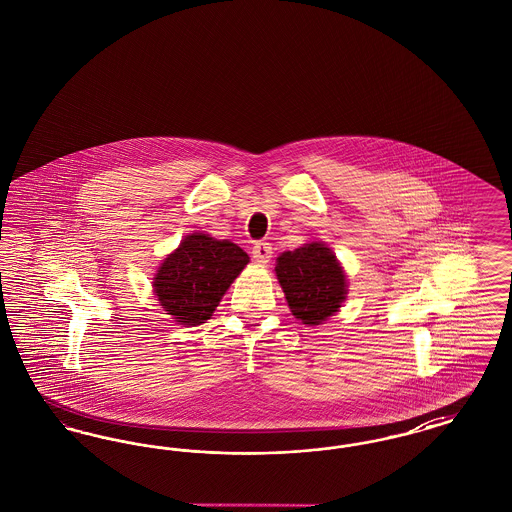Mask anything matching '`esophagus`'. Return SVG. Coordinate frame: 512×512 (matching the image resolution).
I'll list each match as a JSON object with an SVG mask.
<instances>
[{"label":"esophagus","instance_id":"1","mask_svg":"<svg viewBox=\"0 0 512 512\" xmlns=\"http://www.w3.org/2000/svg\"><path fill=\"white\" fill-rule=\"evenodd\" d=\"M251 255H253V259L257 263L265 265V263L270 261V257H272V245L268 244V242H257V244L253 245V249H251Z\"/></svg>","mask_w":512,"mask_h":512}]
</instances>
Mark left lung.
Masks as SVG:
<instances>
[{"label":"left lung","mask_w":512,"mask_h":512,"mask_svg":"<svg viewBox=\"0 0 512 512\" xmlns=\"http://www.w3.org/2000/svg\"><path fill=\"white\" fill-rule=\"evenodd\" d=\"M276 278L284 290L293 317L317 326L340 311L347 280L336 255L320 242L284 251L276 259Z\"/></svg>","instance_id":"8db88e82"}]
</instances>
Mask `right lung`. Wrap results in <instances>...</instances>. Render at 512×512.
Returning a JSON list of instances; mask_svg holds the SVG:
<instances>
[{
	"label": "right lung",
	"instance_id": "obj_1",
	"mask_svg": "<svg viewBox=\"0 0 512 512\" xmlns=\"http://www.w3.org/2000/svg\"><path fill=\"white\" fill-rule=\"evenodd\" d=\"M247 263L249 255L242 247L195 232L161 263L153 293L178 324L197 326L213 317L222 295Z\"/></svg>",
	"mask_w": 512,
	"mask_h": 512
}]
</instances>
